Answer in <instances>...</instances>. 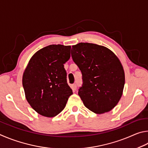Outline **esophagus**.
I'll use <instances>...</instances> for the list:
<instances>
[{
  "instance_id": "esophagus-1",
  "label": "esophagus",
  "mask_w": 148,
  "mask_h": 148,
  "mask_svg": "<svg viewBox=\"0 0 148 148\" xmlns=\"http://www.w3.org/2000/svg\"><path fill=\"white\" fill-rule=\"evenodd\" d=\"M71 87L72 90H73V91H75V90H76V89H77V84H72L71 86Z\"/></svg>"
}]
</instances>
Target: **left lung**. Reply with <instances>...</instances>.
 <instances>
[{
    "instance_id": "8db88e82",
    "label": "left lung",
    "mask_w": 148,
    "mask_h": 148,
    "mask_svg": "<svg viewBox=\"0 0 148 148\" xmlns=\"http://www.w3.org/2000/svg\"><path fill=\"white\" fill-rule=\"evenodd\" d=\"M71 53L82 75L78 94L84 106L95 114L109 112L120 101L125 84L120 60L110 49L94 43L73 45Z\"/></svg>"
}]
</instances>
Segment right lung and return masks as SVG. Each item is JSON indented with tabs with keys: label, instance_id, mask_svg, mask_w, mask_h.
<instances>
[{
	"label": "right lung",
	"instance_id": "obj_1",
	"mask_svg": "<svg viewBox=\"0 0 148 148\" xmlns=\"http://www.w3.org/2000/svg\"><path fill=\"white\" fill-rule=\"evenodd\" d=\"M71 46L50 45L36 52L23 73V86L28 103L36 112L54 117L64 110L73 94L64 64Z\"/></svg>",
	"mask_w": 148,
	"mask_h": 148
}]
</instances>
